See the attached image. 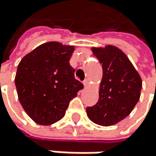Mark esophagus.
Wrapping results in <instances>:
<instances>
[{"label": "esophagus", "instance_id": "34e87169", "mask_svg": "<svg viewBox=\"0 0 156 156\" xmlns=\"http://www.w3.org/2000/svg\"><path fill=\"white\" fill-rule=\"evenodd\" d=\"M89 84H90V80H89L88 79H86V80L83 81V85H84L85 87H87V86H89Z\"/></svg>", "mask_w": 156, "mask_h": 156}]
</instances>
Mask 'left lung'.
<instances>
[{
  "mask_svg": "<svg viewBox=\"0 0 156 156\" xmlns=\"http://www.w3.org/2000/svg\"><path fill=\"white\" fill-rule=\"evenodd\" d=\"M103 68L99 99L86 108L89 119L96 124L110 126L127 117L140 97L142 81L127 56L114 46L93 48Z\"/></svg>",
  "mask_w": 156,
  "mask_h": 156,
  "instance_id": "1",
  "label": "left lung"
}]
</instances>
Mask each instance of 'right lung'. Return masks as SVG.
<instances>
[{
	"instance_id": "obj_1",
	"label": "right lung",
	"mask_w": 156,
	"mask_h": 156,
	"mask_svg": "<svg viewBox=\"0 0 156 156\" xmlns=\"http://www.w3.org/2000/svg\"><path fill=\"white\" fill-rule=\"evenodd\" d=\"M74 46L48 42L28 53L17 66L15 84L20 104L36 123L50 125L63 118L69 102L83 89L69 61Z\"/></svg>"
}]
</instances>
